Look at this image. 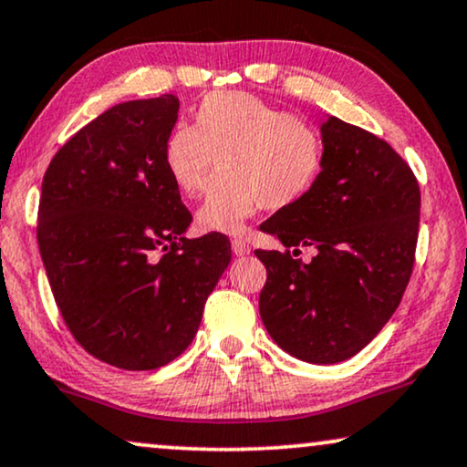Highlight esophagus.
Returning <instances> with one entry per match:
<instances>
[{"label": "esophagus", "instance_id": "1", "mask_svg": "<svg viewBox=\"0 0 467 467\" xmlns=\"http://www.w3.org/2000/svg\"><path fill=\"white\" fill-rule=\"evenodd\" d=\"M230 245H233L234 256H245V254H250V250H252V247L247 245L244 239H239V237H234L233 241H230Z\"/></svg>", "mask_w": 467, "mask_h": 467}]
</instances>
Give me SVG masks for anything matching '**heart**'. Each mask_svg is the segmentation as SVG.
I'll return each mask as SVG.
<instances>
[{
    "mask_svg": "<svg viewBox=\"0 0 467 467\" xmlns=\"http://www.w3.org/2000/svg\"><path fill=\"white\" fill-rule=\"evenodd\" d=\"M171 182L185 196L207 188L220 160L222 179L196 211L202 233H239L260 207L284 211L312 194L325 169V139L314 121L252 93L213 91L196 123L179 121L161 149Z\"/></svg>",
    "mask_w": 467,
    "mask_h": 467,
    "instance_id": "heart-1",
    "label": "heart"
}]
</instances>
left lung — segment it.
Segmentation results:
<instances>
[{
    "label": "left lung",
    "instance_id": "8db88e82",
    "mask_svg": "<svg viewBox=\"0 0 467 467\" xmlns=\"http://www.w3.org/2000/svg\"><path fill=\"white\" fill-rule=\"evenodd\" d=\"M325 169L306 201L263 226L285 245L266 266L260 316L279 348L307 363L354 357L400 306L414 269L420 190L408 161L368 130L322 123ZM301 246L317 256L303 264Z\"/></svg>",
    "mask_w": 467,
    "mask_h": 467
}]
</instances>
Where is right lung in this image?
Returning <instances> with one entry per match:
<instances>
[{
    "mask_svg": "<svg viewBox=\"0 0 467 467\" xmlns=\"http://www.w3.org/2000/svg\"><path fill=\"white\" fill-rule=\"evenodd\" d=\"M177 110L171 93L117 104L55 153L42 182L38 247L61 318L119 369L175 360L230 263L226 234L183 237L192 213L161 160Z\"/></svg>",
    "mask_w": 467,
    "mask_h": 467,
    "instance_id": "right-lung-1",
    "label": "right lung"
}]
</instances>
